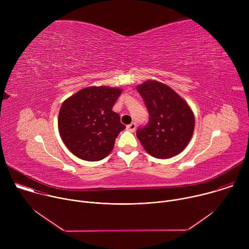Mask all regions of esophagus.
<instances>
[{"instance_id":"esophagus-1","label":"esophagus","mask_w":249,"mask_h":249,"mask_svg":"<svg viewBox=\"0 0 249 249\" xmlns=\"http://www.w3.org/2000/svg\"><path fill=\"white\" fill-rule=\"evenodd\" d=\"M136 127H137V125H136V123H131V124H129V125H127V130L128 131H130V132H134L135 130H136Z\"/></svg>"}]
</instances>
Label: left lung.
Masks as SVG:
<instances>
[{"mask_svg":"<svg viewBox=\"0 0 249 249\" xmlns=\"http://www.w3.org/2000/svg\"><path fill=\"white\" fill-rule=\"evenodd\" d=\"M150 115L149 123L137 130L142 146L157 159L181 153L194 132L195 117L190 106L172 89L157 81L137 87Z\"/></svg>","mask_w":249,"mask_h":249,"instance_id":"1","label":"left lung"}]
</instances>
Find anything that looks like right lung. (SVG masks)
<instances>
[{
  "mask_svg": "<svg viewBox=\"0 0 249 249\" xmlns=\"http://www.w3.org/2000/svg\"><path fill=\"white\" fill-rule=\"evenodd\" d=\"M118 88L89 87L67 98L60 108L58 128L66 147L81 160L97 161L113 150L125 129L112 110L121 94Z\"/></svg>",
  "mask_w": 249,
  "mask_h": 249,
  "instance_id": "right-lung-1",
  "label": "right lung"
}]
</instances>
